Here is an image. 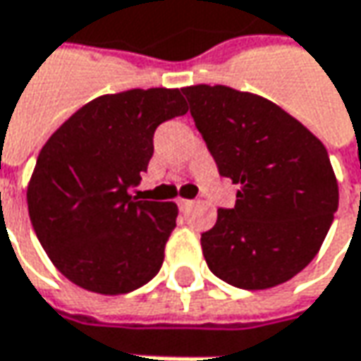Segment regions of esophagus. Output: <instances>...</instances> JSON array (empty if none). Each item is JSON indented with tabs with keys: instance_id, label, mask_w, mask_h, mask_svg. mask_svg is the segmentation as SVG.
<instances>
[{
	"instance_id": "34e87169",
	"label": "esophagus",
	"mask_w": 361,
	"mask_h": 361,
	"mask_svg": "<svg viewBox=\"0 0 361 361\" xmlns=\"http://www.w3.org/2000/svg\"><path fill=\"white\" fill-rule=\"evenodd\" d=\"M192 200H178V205H180L181 212H185V209H190L192 207Z\"/></svg>"
}]
</instances>
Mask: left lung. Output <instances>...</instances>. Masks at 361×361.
<instances>
[{"instance_id": "8db88e82", "label": "left lung", "mask_w": 361, "mask_h": 361, "mask_svg": "<svg viewBox=\"0 0 361 361\" xmlns=\"http://www.w3.org/2000/svg\"><path fill=\"white\" fill-rule=\"evenodd\" d=\"M195 128L219 176L238 185L202 233L207 267L242 290L292 280L319 252L338 209V180L324 143L266 97L228 85H190Z\"/></svg>"}]
</instances>
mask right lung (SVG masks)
Here are the masks:
<instances>
[{
	"instance_id": "obj_1",
	"label": "right lung",
	"mask_w": 361,
	"mask_h": 361,
	"mask_svg": "<svg viewBox=\"0 0 361 361\" xmlns=\"http://www.w3.org/2000/svg\"><path fill=\"white\" fill-rule=\"evenodd\" d=\"M185 111L180 90L99 95L45 142L27 209L45 254L75 286L119 295L159 271L178 205L140 202L130 190L154 156L157 126Z\"/></svg>"
}]
</instances>
